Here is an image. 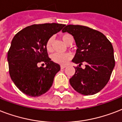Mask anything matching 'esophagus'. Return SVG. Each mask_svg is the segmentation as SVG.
<instances>
[{
  "instance_id": "34e87169",
  "label": "esophagus",
  "mask_w": 122,
  "mask_h": 122,
  "mask_svg": "<svg viewBox=\"0 0 122 122\" xmlns=\"http://www.w3.org/2000/svg\"><path fill=\"white\" fill-rule=\"evenodd\" d=\"M60 67H61V69H64V68L66 67V66H60Z\"/></svg>"
}]
</instances>
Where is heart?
<instances>
[{
    "label": "heart",
    "mask_w": 122,
    "mask_h": 122,
    "mask_svg": "<svg viewBox=\"0 0 122 122\" xmlns=\"http://www.w3.org/2000/svg\"><path fill=\"white\" fill-rule=\"evenodd\" d=\"M62 39L66 44L68 45L70 43L73 42V37L69 34H64L62 36ZM53 41V37H50L48 39L46 42V49L48 52H51L52 51V44ZM72 55L69 53L61 54V53H54L51 56L53 62L60 65H66L72 58Z\"/></svg>",
    "instance_id": "obj_1"
}]
</instances>
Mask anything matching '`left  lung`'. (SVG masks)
Returning a JSON list of instances; mask_svg holds the SVG:
<instances>
[{
  "label": "left lung",
  "instance_id": "1",
  "mask_svg": "<svg viewBox=\"0 0 122 122\" xmlns=\"http://www.w3.org/2000/svg\"><path fill=\"white\" fill-rule=\"evenodd\" d=\"M62 31L73 36L78 48L72 62L79 66L74 67L71 85L82 95L98 93L109 81L115 67L112 44L102 33L85 26L68 25ZM83 62L85 69L81 67Z\"/></svg>",
  "mask_w": 122,
  "mask_h": 122
}]
</instances>
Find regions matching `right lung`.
<instances>
[{
	"label": "right lung",
	"instance_id": "obj_1",
	"mask_svg": "<svg viewBox=\"0 0 122 122\" xmlns=\"http://www.w3.org/2000/svg\"><path fill=\"white\" fill-rule=\"evenodd\" d=\"M64 26L55 23L32 25L13 37L7 53L9 74L23 93L39 97L51 88L60 66L48 57L46 42ZM40 62H44L46 67L39 68Z\"/></svg>",
	"mask_w": 122,
	"mask_h": 122
}]
</instances>
